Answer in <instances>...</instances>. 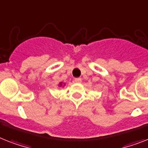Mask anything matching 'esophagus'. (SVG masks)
Returning <instances> with one entry per match:
<instances>
[{"mask_svg": "<svg viewBox=\"0 0 148 148\" xmlns=\"http://www.w3.org/2000/svg\"><path fill=\"white\" fill-rule=\"evenodd\" d=\"M74 82L76 83H80L82 82V79L81 78H75V79H74Z\"/></svg>", "mask_w": 148, "mask_h": 148, "instance_id": "1", "label": "esophagus"}]
</instances>
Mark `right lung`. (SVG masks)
<instances>
[{
	"label": "right lung",
	"instance_id": "add662e5",
	"mask_svg": "<svg viewBox=\"0 0 148 148\" xmlns=\"http://www.w3.org/2000/svg\"><path fill=\"white\" fill-rule=\"evenodd\" d=\"M65 83H63V82H60L59 83V85H58V86H59V87H64V86H65Z\"/></svg>",
	"mask_w": 148,
	"mask_h": 148
}]
</instances>
